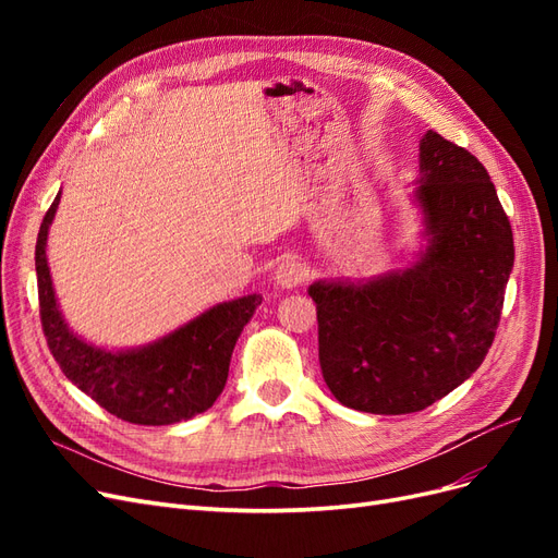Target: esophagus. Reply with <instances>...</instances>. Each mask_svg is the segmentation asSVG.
<instances>
[{"label": "esophagus", "mask_w": 558, "mask_h": 558, "mask_svg": "<svg viewBox=\"0 0 558 558\" xmlns=\"http://www.w3.org/2000/svg\"><path fill=\"white\" fill-rule=\"evenodd\" d=\"M307 277H310L307 265L302 260H295V258L279 263L277 272H275V281H277V286H281V289H295V286H300Z\"/></svg>", "instance_id": "esophagus-1"}]
</instances>
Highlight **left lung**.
Wrapping results in <instances>:
<instances>
[{"label":"left lung","instance_id":"1","mask_svg":"<svg viewBox=\"0 0 558 558\" xmlns=\"http://www.w3.org/2000/svg\"><path fill=\"white\" fill-rule=\"evenodd\" d=\"M416 205L428 246L369 281H314L318 363L330 393L369 414H412L451 393L494 344L514 240L496 185L465 148L428 130Z\"/></svg>","mask_w":558,"mask_h":558}]
</instances>
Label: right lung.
<instances>
[{
	"mask_svg": "<svg viewBox=\"0 0 558 558\" xmlns=\"http://www.w3.org/2000/svg\"><path fill=\"white\" fill-rule=\"evenodd\" d=\"M60 193L39 228L35 265L46 342L64 377L109 414L140 426H170L207 412L223 393L232 349L260 305V295L221 302L158 342L107 351L70 330L58 307L46 260L48 228Z\"/></svg>",
	"mask_w": 558,
	"mask_h": 558,
	"instance_id": "obj_1",
	"label": "right lung"
}]
</instances>
